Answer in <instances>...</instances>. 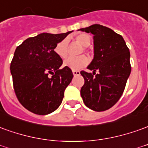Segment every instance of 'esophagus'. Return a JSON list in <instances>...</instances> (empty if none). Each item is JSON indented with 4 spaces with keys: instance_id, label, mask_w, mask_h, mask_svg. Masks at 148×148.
Listing matches in <instances>:
<instances>
[{
    "instance_id": "1",
    "label": "esophagus",
    "mask_w": 148,
    "mask_h": 148,
    "mask_svg": "<svg viewBox=\"0 0 148 148\" xmlns=\"http://www.w3.org/2000/svg\"><path fill=\"white\" fill-rule=\"evenodd\" d=\"M73 72V74L74 76H77V75H80V71H72Z\"/></svg>"
}]
</instances>
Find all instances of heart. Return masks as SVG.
Listing matches in <instances>:
<instances>
[{"mask_svg":"<svg viewBox=\"0 0 148 148\" xmlns=\"http://www.w3.org/2000/svg\"><path fill=\"white\" fill-rule=\"evenodd\" d=\"M75 40L80 43L82 46L87 47L90 44V37L86 34H80L75 37ZM54 52L61 58H66L68 55V42L66 39L62 40L54 47ZM88 58L85 55L77 57V58H69L64 62V66L71 68L72 70H79L82 67L85 66L88 63Z\"/></svg>","mask_w":148,"mask_h":148,"instance_id":"obj_1","label":"heart"}]
</instances>
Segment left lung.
<instances>
[{"instance_id":"1","label":"left lung","mask_w":148,"mask_h":148,"mask_svg":"<svg viewBox=\"0 0 148 148\" xmlns=\"http://www.w3.org/2000/svg\"><path fill=\"white\" fill-rule=\"evenodd\" d=\"M80 30L94 35L95 50L94 59L87 66L93 74L80 72L85 80L81 96L90 109L104 111L117 103L123 93L132 71L130 51L123 37L110 28L95 24Z\"/></svg>"}]
</instances>
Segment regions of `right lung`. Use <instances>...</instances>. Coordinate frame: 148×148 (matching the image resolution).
<instances>
[{
  "label": "right lung",
  "mask_w": 148,
  "mask_h": 148,
  "mask_svg": "<svg viewBox=\"0 0 148 148\" xmlns=\"http://www.w3.org/2000/svg\"><path fill=\"white\" fill-rule=\"evenodd\" d=\"M71 32L43 33L29 38L14 52L10 64L14 92L21 104L36 114L45 115L57 110L74 77L70 68L60 70L62 59L54 52L57 44Z\"/></svg>",
  "instance_id": "1"
}]
</instances>
